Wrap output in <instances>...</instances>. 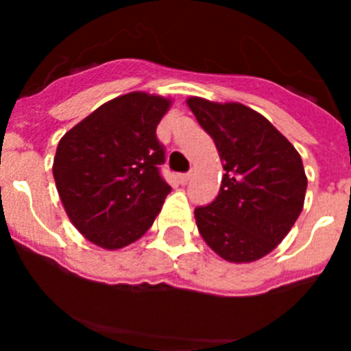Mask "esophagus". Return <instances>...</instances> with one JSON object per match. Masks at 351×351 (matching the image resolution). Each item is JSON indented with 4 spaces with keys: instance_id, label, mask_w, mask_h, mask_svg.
Wrapping results in <instances>:
<instances>
[{
    "instance_id": "esophagus-1",
    "label": "esophagus",
    "mask_w": 351,
    "mask_h": 351,
    "mask_svg": "<svg viewBox=\"0 0 351 351\" xmlns=\"http://www.w3.org/2000/svg\"><path fill=\"white\" fill-rule=\"evenodd\" d=\"M190 178L191 173H181V176H179V182H181V184H186V182L190 181Z\"/></svg>"
}]
</instances>
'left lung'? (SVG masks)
Masks as SVG:
<instances>
[{"label":"left lung","mask_w":351,"mask_h":351,"mask_svg":"<svg viewBox=\"0 0 351 351\" xmlns=\"http://www.w3.org/2000/svg\"><path fill=\"white\" fill-rule=\"evenodd\" d=\"M186 104L213 137L225 170L216 200L195 209L198 232L226 262L260 260L287 237L304 207L308 178L300 154L246 105L198 96Z\"/></svg>","instance_id":"left-lung-1"}]
</instances>
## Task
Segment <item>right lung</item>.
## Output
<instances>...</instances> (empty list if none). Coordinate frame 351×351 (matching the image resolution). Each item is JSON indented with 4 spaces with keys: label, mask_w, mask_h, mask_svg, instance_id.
I'll list each match as a JSON object with an SVG mask.
<instances>
[{
    "label": "right lung",
    "mask_w": 351,
    "mask_h": 351,
    "mask_svg": "<svg viewBox=\"0 0 351 351\" xmlns=\"http://www.w3.org/2000/svg\"><path fill=\"white\" fill-rule=\"evenodd\" d=\"M172 100L144 91L100 105L61 137L56 188L68 218L89 243L121 250L156 219L170 188L158 165L165 161L156 126Z\"/></svg>",
    "instance_id": "obj_1"
}]
</instances>
